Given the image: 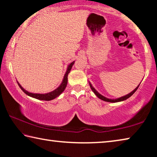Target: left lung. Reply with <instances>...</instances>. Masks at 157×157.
Masks as SVG:
<instances>
[{"label":"left lung","instance_id":"left-lung-1","mask_svg":"<svg viewBox=\"0 0 157 157\" xmlns=\"http://www.w3.org/2000/svg\"><path fill=\"white\" fill-rule=\"evenodd\" d=\"M140 84H139V85H140ZM89 85H90V87H91V89L92 91H94V93L95 94V95H96V96H97L98 98H100V100H103V101H105V102H121V101H124V100H127V98H129V97H131L132 95L133 94H134L135 92H136V91L138 89V88H139V86H138L136 87V88L134 90H133V91H132L131 93H129V94H127V95H124V96H123V97L116 98V99H109V98H106V97H105V96H103L102 95H101L100 94H99V93H98V92L96 91V90L95 89L94 87L92 86V84H91V82H89Z\"/></svg>","mask_w":157,"mask_h":157}]
</instances>
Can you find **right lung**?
<instances>
[{
  "label": "right lung",
  "mask_w": 157,
  "mask_h": 157,
  "mask_svg": "<svg viewBox=\"0 0 157 157\" xmlns=\"http://www.w3.org/2000/svg\"><path fill=\"white\" fill-rule=\"evenodd\" d=\"M74 63H75V61H73V62H71V63H69V65H68L66 73L64 76H63V80L62 82V83L60 84L59 86H58L56 89H55L54 91L47 93V94H33V93L28 92V91H26L25 89H24L22 86H21V85L18 83V82H17V83L21 88V89L22 90V91L24 92L26 95H29V96L36 98V99L40 100H46V101L52 100L59 96V95L62 94V93H63V91L65 90L66 85H67V82H68V73H70V71L71 70V68H72Z\"/></svg>",
  "instance_id": "1"
}]
</instances>
